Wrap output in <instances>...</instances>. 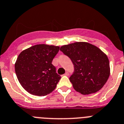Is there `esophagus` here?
Returning <instances> with one entry per match:
<instances>
[{
  "label": "esophagus",
  "mask_w": 124,
  "mask_h": 124,
  "mask_svg": "<svg viewBox=\"0 0 124 124\" xmlns=\"http://www.w3.org/2000/svg\"><path fill=\"white\" fill-rule=\"evenodd\" d=\"M69 72H65V74H64V75H65V76H69Z\"/></svg>",
  "instance_id": "34e87169"
}]
</instances>
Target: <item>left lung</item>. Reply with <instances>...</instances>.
Returning a JSON list of instances; mask_svg holds the SVG:
<instances>
[{
  "mask_svg": "<svg viewBox=\"0 0 124 124\" xmlns=\"http://www.w3.org/2000/svg\"><path fill=\"white\" fill-rule=\"evenodd\" d=\"M60 51L70 58L74 65V72L69 79L75 91L89 94L102 88L110 75L106 54L98 47L86 42L62 46Z\"/></svg>",
  "mask_w": 124,
  "mask_h": 124,
  "instance_id": "1",
  "label": "left lung"
}]
</instances>
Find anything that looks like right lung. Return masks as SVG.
Segmentation results:
<instances>
[{
  "mask_svg": "<svg viewBox=\"0 0 124 124\" xmlns=\"http://www.w3.org/2000/svg\"><path fill=\"white\" fill-rule=\"evenodd\" d=\"M59 47L37 44L22 51L15 63L19 82L26 91L36 96H46L54 91L61 79L52 64Z\"/></svg>",
  "mask_w": 124,
  "mask_h": 124,
  "instance_id": "obj_1",
  "label": "right lung"
}]
</instances>
